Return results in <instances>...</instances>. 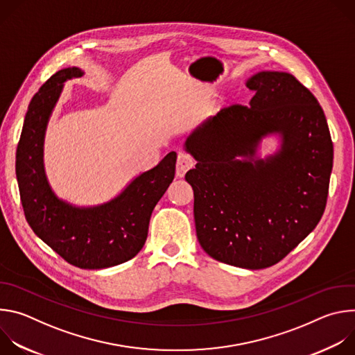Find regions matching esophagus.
<instances>
[{"label":"esophagus","mask_w":355,"mask_h":355,"mask_svg":"<svg viewBox=\"0 0 355 355\" xmlns=\"http://www.w3.org/2000/svg\"><path fill=\"white\" fill-rule=\"evenodd\" d=\"M193 167V159L187 155V153H178V159H177V167H175V174L177 177L182 178L185 175V173Z\"/></svg>","instance_id":"1"}]
</instances>
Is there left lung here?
<instances>
[{"label":"left lung","mask_w":355,"mask_h":355,"mask_svg":"<svg viewBox=\"0 0 355 355\" xmlns=\"http://www.w3.org/2000/svg\"><path fill=\"white\" fill-rule=\"evenodd\" d=\"M245 85L248 105L232 104L184 141L195 160L196 237L208 254L247 270L281 261L319 223L333 168L322 107L292 74L259 71ZM277 147L264 158L262 140Z\"/></svg>","instance_id":"obj_1"}]
</instances>
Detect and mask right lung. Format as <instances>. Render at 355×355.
Returning a JSON list of instances; mask_svg holds the SVG:
<instances>
[{
	"instance_id": "obj_1",
	"label": "right lung",
	"mask_w": 355,
	"mask_h": 355,
	"mask_svg": "<svg viewBox=\"0 0 355 355\" xmlns=\"http://www.w3.org/2000/svg\"><path fill=\"white\" fill-rule=\"evenodd\" d=\"M83 76L78 67L63 69L33 95L17 148V180L35 234L67 263L101 270L129 261L143 248L151 212L174 180L177 153L136 175L104 204L78 207L59 198L44 171V135L64 83Z\"/></svg>"
}]
</instances>
